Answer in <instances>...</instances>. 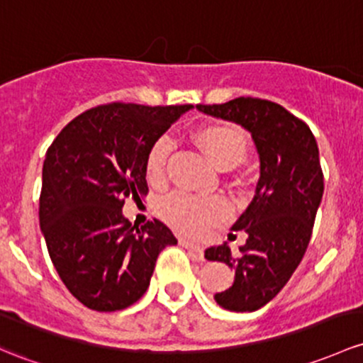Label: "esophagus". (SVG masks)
<instances>
[{"instance_id":"obj_1","label":"esophagus","mask_w":363,"mask_h":363,"mask_svg":"<svg viewBox=\"0 0 363 363\" xmlns=\"http://www.w3.org/2000/svg\"><path fill=\"white\" fill-rule=\"evenodd\" d=\"M181 245H182V247H186V249H188L189 252H193L194 257H196V259H201V261H203V249H201L200 245H196V243L189 242V240H184V238L181 240Z\"/></svg>"}]
</instances>
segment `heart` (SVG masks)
I'll list each match as a JSON object with an SVG mask.
<instances>
[{
    "instance_id": "1",
    "label": "heart",
    "mask_w": 363,
    "mask_h": 363,
    "mask_svg": "<svg viewBox=\"0 0 363 363\" xmlns=\"http://www.w3.org/2000/svg\"><path fill=\"white\" fill-rule=\"evenodd\" d=\"M194 140L205 151L217 169L230 170L238 167L249 152V139L240 128L216 127L200 128L194 133ZM172 151L170 137H160L146 156V175L152 184H160L165 179V167ZM228 203L219 196L200 198L188 193H175L162 201L160 213L167 223L188 235H201L212 224L228 217Z\"/></svg>"
}]
</instances>
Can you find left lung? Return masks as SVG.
Masks as SVG:
<instances>
[{
    "label": "left lung",
    "mask_w": 363,
    "mask_h": 363,
    "mask_svg": "<svg viewBox=\"0 0 363 363\" xmlns=\"http://www.w3.org/2000/svg\"><path fill=\"white\" fill-rule=\"evenodd\" d=\"M196 109L245 128L257 150L255 194L231 228L245 233V245L231 252L224 242L205 250V259L235 272L230 287L216 292V303L230 311H255L285 287L308 249L323 196L318 146L304 121L272 101L238 97Z\"/></svg>",
    "instance_id": "left-lung-1"
}]
</instances>
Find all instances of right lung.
I'll list each match as a JSON object with an SVG mask.
<instances>
[{"label":"right lung","mask_w":363,"mask_h":363,"mask_svg":"<svg viewBox=\"0 0 363 363\" xmlns=\"http://www.w3.org/2000/svg\"><path fill=\"white\" fill-rule=\"evenodd\" d=\"M191 108L97 106L67 123L48 147L40 228L60 280L90 310L137 303L160 252L177 243L162 220L139 230L121 208L127 196H146L147 152Z\"/></svg>","instance_id":"right-lung-1"}]
</instances>
